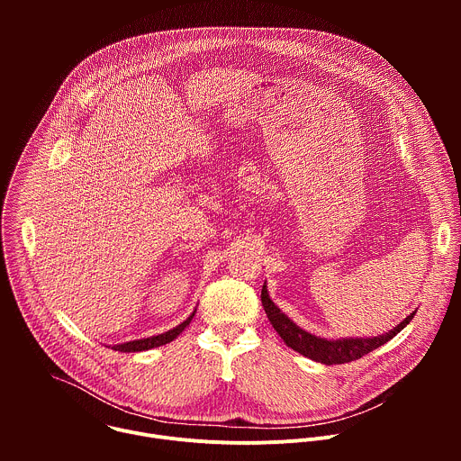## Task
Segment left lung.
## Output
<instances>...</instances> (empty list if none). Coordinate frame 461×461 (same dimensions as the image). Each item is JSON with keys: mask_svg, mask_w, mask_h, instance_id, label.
<instances>
[{"mask_svg": "<svg viewBox=\"0 0 461 461\" xmlns=\"http://www.w3.org/2000/svg\"><path fill=\"white\" fill-rule=\"evenodd\" d=\"M260 301L262 306H265V312L276 328V332L281 336V339L286 343V347L294 348L304 357H310L317 363L322 365H341V363H350L356 361L368 352L379 348L381 345L388 343L393 336H398L403 328L412 321L414 313L407 315L400 324L390 328L388 332L375 336V338H343V339H326L313 336L306 330H303L301 326H297L272 299L268 294V286L265 283L260 292Z\"/></svg>", "mask_w": 461, "mask_h": 461, "instance_id": "8db88e82", "label": "left lung"}]
</instances>
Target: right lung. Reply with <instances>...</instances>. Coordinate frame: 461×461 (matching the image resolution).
<instances>
[{
    "instance_id": "add662e5",
    "label": "right lung",
    "mask_w": 461,
    "mask_h": 461,
    "mask_svg": "<svg viewBox=\"0 0 461 461\" xmlns=\"http://www.w3.org/2000/svg\"><path fill=\"white\" fill-rule=\"evenodd\" d=\"M196 308L191 312V315L182 321L180 324H176L175 328H171V330L164 332V334H158V336H151V338H144V339H135V341H127V343H118V345H113L111 348L113 350H118V352H144V350H151V348H157V347H162L166 343H171L173 339L178 338V334H182L184 328L191 322L193 315H194Z\"/></svg>"
}]
</instances>
